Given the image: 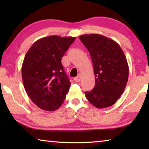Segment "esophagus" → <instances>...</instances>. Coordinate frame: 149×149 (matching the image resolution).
<instances>
[{"instance_id": "esophagus-1", "label": "esophagus", "mask_w": 149, "mask_h": 149, "mask_svg": "<svg viewBox=\"0 0 149 149\" xmlns=\"http://www.w3.org/2000/svg\"><path fill=\"white\" fill-rule=\"evenodd\" d=\"M74 79L75 82H79L81 81V75L79 74L77 77H75Z\"/></svg>"}]
</instances>
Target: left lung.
<instances>
[{"mask_svg": "<svg viewBox=\"0 0 149 149\" xmlns=\"http://www.w3.org/2000/svg\"><path fill=\"white\" fill-rule=\"evenodd\" d=\"M91 56L95 75L93 89L85 97L97 108L109 107L123 94L129 76L124 52L114 40L99 34L79 37Z\"/></svg>", "mask_w": 149, "mask_h": 149, "instance_id": "obj_1", "label": "left lung"}]
</instances>
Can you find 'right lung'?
Segmentation results:
<instances>
[{"instance_id": "1", "label": "right lung", "mask_w": 149, "mask_h": 149, "mask_svg": "<svg viewBox=\"0 0 149 149\" xmlns=\"http://www.w3.org/2000/svg\"><path fill=\"white\" fill-rule=\"evenodd\" d=\"M75 37L52 35L35 41L25 56L22 75L25 90L41 109L54 111L61 107L71 83L61 60Z\"/></svg>"}]
</instances>
